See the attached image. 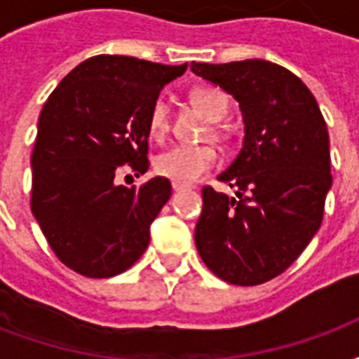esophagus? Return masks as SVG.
I'll list each match as a JSON object with an SVG mask.
<instances>
[{"instance_id": "esophagus-1", "label": "esophagus", "mask_w": 359, "mask_h": 359, "mask_svg": "<svg viewBox=\"0 0 359 359\" xmlns=\"http://www.w3.org/2000/svg\"><path fill=\"white\" fill-rule=\"evenodd\" d=\"M172 190H175V192H180V190H184V187H182V184H177V182H172Z\"/></svg>"}]
</instances>
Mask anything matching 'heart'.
Here are the masks:
<instances>
[{
	"instance_id": "obj_1",
	"label": "heart",
	"mask_w": 359,
	"mask_h": 359,
	"mask_svg": "<svg viewBox=\"0 0 359 359\" xmlns=\"http://www.w3.org/2000/svg\"><path fill=\"white\" fill-rule=\"evenodd\" d=\"M192 102L211 118L219 121L229 113L231 102L223 90L215 86L196 88ZM148 130L151 138L163 140L169 130V103L165 97H157L148 113ZM219 163V154L213 146H187L180 144L156 157V171L177 184H194Z\"/></svg>"
}]
</instances>
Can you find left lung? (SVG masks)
<instances>
[{
    "mask_svg": "<svg viewBox=\"0 0 359 359\" xmlns=\"http://www.w3.org/2000/svg\"><path fill=\"white\" fill-rule=\"evenodd\" d=\"M190 69L234 95L244 118L241 154L217 177L236 198L202 188L196 248L226 283L264 285L294 264L323 221L332 182L325 118L308 86L277 63Z\"/></svg>",
    "mask_w": 359,
    "mask_h": 359,
    "instance_id": "8db88e82",
    "label": "left lung"
}]
</instances>
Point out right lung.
Returning a JSON list of instances; mask_svg holds the SVG:
<instances>
[{
	"label": "right lung",
	"mask_w": 359,
	"mask_h": 359,
	"mask_svg": "<svg viewBox=\"0 0 359 359\" xmlns=\"http://www.w3.org/2000/svg\"><path fill=\"white\" fill-rule=\"evenodd\" d=\"M187 67L95 55L43 103L30 157V208L53 254L79 275L115 277L148 248L149 225L171 198V182L156 177L128 188L115 175L148 171L149 107Z\"/></svg>",
	"instance_id": "right-lung-1"
}]
</instances>
